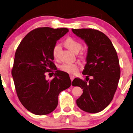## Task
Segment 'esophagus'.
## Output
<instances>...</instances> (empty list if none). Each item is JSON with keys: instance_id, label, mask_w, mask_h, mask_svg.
Wrapping results in <instances>:
<instances>
[{"instance_id": "1", "label": "esophagus", "mask_w": 133, "mask_h": 133, "mask_svg": "<svg viewBox=\"0 0 133 133\" xmlns=\"http://www.w3.org/2000/svg\"><path fill=\"white\" fill-rule=\"evenodd\" d=\"M70 79H71V81L73 80L74 79V76H73V75H70Z\"/></svg>"}]
</instances>
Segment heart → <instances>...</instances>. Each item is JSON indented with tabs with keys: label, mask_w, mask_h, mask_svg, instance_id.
Here are the masks:
<instances>
[{
	"label": "heart",
	"mask_w": 133,
	"mask_h": 133,
	"mask_svg": "<svg viewBox=\"0 0 133 133\" xmlns=\"http://www.w3.org/2000/svg\"><path fill=\"white\" fill-rule=\"evenodd\" d=\"M65 44L71 51L74 53L78 52L82 48L81 43L71 37L67 38L65 41ZM61 48L60 44H56L53 48L52 54L55 59L58 57ZM60 68L62 70L70 74H76L78 71V66L76 63H64L60 66Z\"/></svg>",
	"instance_id": "obj_1"
}]
</instances>
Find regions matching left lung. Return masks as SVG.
Returning a JSON list of instances; mask_svg holds the SVG:
<instances>
[{
	"label": "left lung",
	"mask_w": 133,
	"mask_h": 133,
	"mask_svg": "<svg viewBox=\"0 0 133 133\" xmlns=\"http://www.w3.org/2000/svg\"><path fill=\"white\" fill-rule=\"evenodd\" d=\"M72 31L88 46L87 63L82 73L87 75L86 78L92 77L88 83L79 78L72 82L73 86L83 89L77 105L86 112H99L109 105L117 90L120 76L117 52L109 38L99 31L82 28Z\"/></svg>",
	"instance_id": "1"
}]
</instances>
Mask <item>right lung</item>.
<instances>
[{"label":"right lung","mask_w":133,"mask_h":133,"mask_svg":"<svg viewBox=\"0 0 133 133\" xmlns=\"http://www.w3.org/2000/svg\"><path fill=\"white\" fill-rule=\"evenodd\" d=\"M68 32L66 28H36L23 38L16 50L11 71L16 92L22 105L34 114L52 112L58 104L60 92L71 85L66 72L56 70L50 81L45 74L55 69L53 48Z\"/></svg>","instance_id":"add662e5"}]
</instances>
